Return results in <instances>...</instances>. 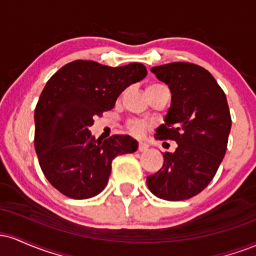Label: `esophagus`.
<instances>
[{"mask_svg": "<svg viewBox=\"0 0 256 256\" xmlns=\"http://www.w3.org/2000/svg\"><path fill=\"white\" fill-rule=\"evenodd\" d=\"M148 144H146V143H142V142H140L138 143V152H146V150H148Z\"/></svg>", "mask_w": 256, "mask_h": 256, "instance_id": "1", "label": "esophagus"}]
</instances>
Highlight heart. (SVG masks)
<instances>
[{"mask_svg":"<svg viewBox=\"0 0 256 256\" xmlns=\"http://www.w3.org/2000/svg\"><path fill=\"white\" fill-rule=\"evenodd\" d=\"M160 88H167L166 85L161 84V83H150L146 85V92H149V91L160 89ZM126 128L128 131L130 132L132 136L134 137H142L143 134H146V130L150 128V124L149 122H144V120H140V119H131L126 122Z\"/></svg>","mask_w":256,"mask_h":256,"instance_id":"b5f03b06","label":"heart"}]
</instances>
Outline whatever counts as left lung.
I'll return each instance as SVG.
<instances>
[{
  "label": "left lung",
  "mask_w": 256,
  "mask_h": 256,
  "mask_svg": "<svg viewBox=\"0 0 256 256\" xmlns=\"http://www.w3.org/2000/svg\"><path fill=\"white\" fill-rule=\"evenodd\" d=\"M150 71L172 92L165 124L156 130L158 140L178 143L174 152H164V165L146 177L158 198L182 201L207 188L228 148L231 114L224 90L204 67L171 62Z\"/></svg>",
  "instance_id": "left-lung-1"
}]
</instances>
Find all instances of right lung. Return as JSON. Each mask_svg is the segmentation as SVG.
I'll return each instance as SVG.
<instances>
[{"mask_svg": "<svg viewBox=\"0 0 256 256\" xmlns=\"http://www.w3.org/2000/svg\"><path fill=\"white\" fill-rule=\"evenodd\" d=\"M146 73L137 62L110 67L76 60L46 82L34 110V149L46 178L64 196H96L107 185L112 161L136 152L137 142L130 136L100 142L89 128L95 116L110 110L120 94Z\"/></svg>", "mask_w": 256, "mask_h": 256, "instance_id": "add662e5", "label": "right lung"}]
</instances>
